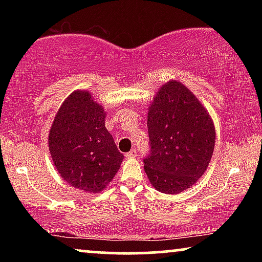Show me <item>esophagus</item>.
<instances>
[{"label": "esophagus", "mask_w": 262, "mask_h": 262, "mask_svg": "<svg viewBox=\"0 0 262 262\" xmlns=\"http://www.w3.org/2000/svg\"><path fill=\"white\" fill-rule=\"evenodd\" d=\"M125 156H126L127 159H134V157L137 156V150H136V149H132L131 151H130V152H127L126 155H125Z\"/></svg>", "instance_id": "1"}]
</instances>
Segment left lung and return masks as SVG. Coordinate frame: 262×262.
<instances>
[{
	"instance_id": "8db88e82",
	"label": "left lung",
	"mask_w": 262,
	"mask_h": 262,
	"mask_svg": "<svg viewBox=\"0 0 262 262\" xmlns=\"http://www.w3.org/2000/svg\"><path fill=\"white\" fill-rule=\"evenodd\" d=\"M150 154L144 170L159 192L179 194L203 177L212 157L216 130L198 98L170 80L157 91L148 111Z\"/></svg>"
}]
</instances>
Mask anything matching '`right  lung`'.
<instances>
[{
  "instance_id": "right-lung-1",
  "label": "right lung",
  "mask_w": 262,
  "mask_h": 262,
  "mask_svg": "<svg viewBox=\"0 0 262 262\" xmlns=\"http://www.w3.org/2000/svg\"><path fill=\"white\" fill-rule=\"evenodd\" d=\"M105 119L106 111L92 93L78 89L60 105L49 132V150L58 174L87 193L103 191L124 159Z\"/></svg>"
}]
</instances>
